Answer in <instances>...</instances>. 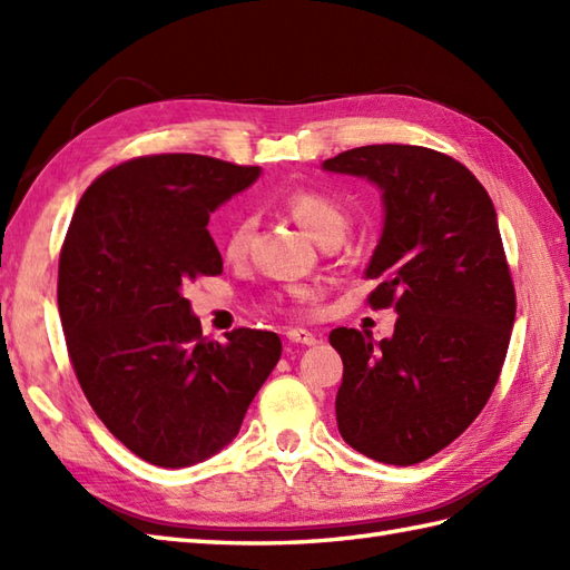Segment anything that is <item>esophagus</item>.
<instances>
[{"mask_svg": "<svg viewBox=\"0 0 570 570\" xmlns=\"http://www.w3.org/2000/svg\"><path fill=\"white\" fill-rule=\"evenodd\" d=\"M286 337H288V343H296V345H316L318 343V337L304 328H288Z\"/></svg>", "mask_w": 570, "mask_h": 570, "instance_id": "esophagus-1", "label": "esophagus"}]
</instances>
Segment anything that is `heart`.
Masks as SVG:
<instances>
[{
	"label": "heart",
	"mask_w": 570,
	"mask_h": 570,
	"mask_svg": "<svg viewBox=\"0 0 570 570\" xmlns=\"http://www.w3.org/2000/svg\"><path fill=\"white\" fill-rule=\"evenodd\" d=\"M284 205L286 210L292 213L294 220L304 227L313 239L321 242V245H337L350 227V217L343 205L325 196V193L311 190V188H296L288 193ZM252 233H254V217L237 215L235 223L227 227L225 239H223V252L229 262L245 259V254L249 252ZM313 296H316L313 288L298 286V288H288L284 301H288L292 306H304Z\"/></svg>",
	"instance_id": "b5f03b06"
}]
</instances>
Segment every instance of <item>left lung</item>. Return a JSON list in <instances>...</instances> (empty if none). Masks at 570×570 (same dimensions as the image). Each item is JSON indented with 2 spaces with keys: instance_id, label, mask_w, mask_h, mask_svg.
<instances>
[{
  "instance_id": "1",
  "label": "left lung",
  "mask_w": 570,
  "mask_h": 570,
  "mask_svg": "<svg viewBox=\"0 0 570 570\" xmlns=\"http://www.w3.org/2000/svg\"><path fill=\"white\" fill-rule=\"evenodd\" d=\"M323 168L380 186L386 215L367 304L399 313L380 343L331 333L343 357L337 431L362 455L414 465L451 445L500 380L517 296L498 213L463 164L426 147L372 144Z\"/></svg>"
}]
</instances>
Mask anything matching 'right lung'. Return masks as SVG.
Returning a JSON list of instances; mask_svg holds the SVG:
<instances>
[{
    "label": "right lung",
    "mask_w": 570,
    "mask_h": 570,
    "mask_svg": "<svg viewBox=\"0 0 570 570\" xmlns=\"http://www.w3.org/2000/svg\"><path fill=\"white\" fill-rule=\"evenodd\" d=\"M257 176L200 154L137 156L95 178L72 213L58 259L70 365L95 414L151 465L225 448L282 357L269 331L205 337L184 296L223 274L210 213Z\"/></svg>",
    "instance_id": "add662e5"
}]
</instances>
